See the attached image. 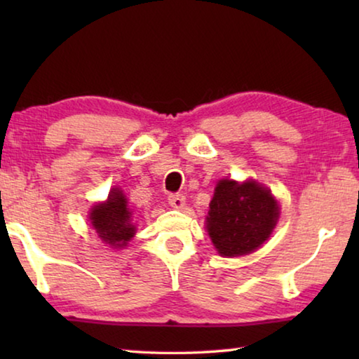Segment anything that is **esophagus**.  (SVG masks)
Returning a JSON list of instances; mask_svg holds the SVG:
<instances>
[{
	"mask_svg": "<svg viewBox=\"0 0 359 359\" xmlns=\"http://www.w3.org/2000/svg\"><path fill=\"white\" fill-rule=\"evenodd\" d=\"M168 203L171 204V208L174 209H182L185 205V196L180 193H171L168 196Z\"/></svg>",
	"mask_w": 359,
	"mask_h": 359,
	"instance_id": "obj_1",
	"label": "esophagus"
}]
</instances>
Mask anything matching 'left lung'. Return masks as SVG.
<instances>
[{
  "mask_svg": "<svg viewBox=\"0 0 359 359\" xmlns=\"http://www.w3.org/2000/svg\"><path fill=\"white\" fill-rule=\"evenodd\" d=\"M278 205L269 190L257 182H218L210 201L208 231L223 257L247 255L269 238Z\"/></svg>",
  "mask_w": 359,
  "mask_h": 359,
  "instance_id": "obj_1",
  "label": "left lung"
}]
</instances>
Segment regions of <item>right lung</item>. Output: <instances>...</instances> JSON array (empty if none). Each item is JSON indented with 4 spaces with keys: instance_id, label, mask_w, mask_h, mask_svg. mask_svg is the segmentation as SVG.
I'll list each match as a JSON object with an SVG mask.
<instances>
[{
    "instance_id": "obj_1",
    "label": "right lung",
    "mask_w": 359,
    "mask_h": 359,
    "mask_svg": "<svg viewBox=\"0 0 359 359\" xmlns=\"http://www.w3.org/2000/svg\"><path fill=\"white\" fill-rule=\"evenodd\" d=\"M131 209L120 190H112L104 204L95 205L90 215L93 228L106 244L125 247L135 236V224L131 223Z\"/></svg>"
}]
</instances>
